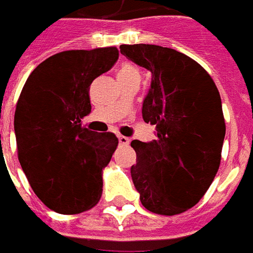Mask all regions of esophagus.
Instances as JSON below:
<instances>
[{"label": "esophagus", "mask_w": 253, "mask_h": 253, "mask_svg": "<svg viewBox=\"0 0 253 253\" xmlns=\"http://www.w3.org/2000/svg\"><path fill=\"white\" fill-rule=\"evenodd\" d=\"M119 143L121 145H123V146H126V145H128V142H130V139L127 137H125V135H119Z\"/></svg>", "instance_id": "34e87169"}]
</instances>
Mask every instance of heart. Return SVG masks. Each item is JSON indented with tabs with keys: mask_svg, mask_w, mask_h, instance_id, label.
Listing matches in <instances>:
<instances>
[{
	"mask_svg": "<svg viewBox=\"0 0 253 253\" xmlns=\"http://www.w3.org/2000/svg\"><path fill=\"white\" fill-rule=\"evenodd\" d=\"M130 73H137L132 67L130 66H123L121 69V72H119V74L118 76H123V74H130Z\"/></svg>",
	"mask_w": 253,
	"mask_h": 253,
	"instance_id": "obj_1",
	"label": "heart"
}]
</instances>
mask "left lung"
<instances>
[{
    "label": "left lung",
    "instance_id": "obj_1",
    "mask_svg": "<svg viewBox=\"0 0 253 253\" xmlns=\"http://www.w3.org/2000/svg\"><path fill=\"white\" fill-rule=\"evenodd\" d=\"M121 52L152 73L142 118L156 125V139L131 141L132 183L149 211L180 214L201 201L219 168L221 96L209 73L183 52L156 44H122Z\"/></svg>",
    "mask_w": 253,
    "mask_h": 253
}]
</instances>
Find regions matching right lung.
<instances>
[{"instance_id":"1","label":"right lung","mask_w":253,"mask_h":253,"mask_svg":"<svg viewBox=\"0 0 253 253\" xmlns=\"http://www.w3.org/2000/svg\"><path fill=\"white\" fill-rule=\"evenodd\" d=\"M119 58L116 47L58 52L36 67L14 112L19 161L48 209L78 214L97 205L101 170L118 146L112 132L90 131L89 86Z\"/></svg>"}]
</instances>
